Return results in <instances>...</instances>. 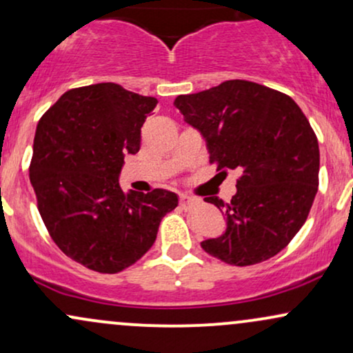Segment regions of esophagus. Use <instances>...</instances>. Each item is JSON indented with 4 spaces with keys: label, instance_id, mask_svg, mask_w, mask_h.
Here are the masks:
<instances>
[{
    "label": "esophagus",
    "instance_id": "1",
    "mask_svg": "<svg viewBox=\"0 0 353 353\" xmlns=\"http://www.w3.org/2000/svg\"><path fill=\"white\" fill-rule=\"evenodd\" d=\"M194 202H195V199L189 197L188 194H182L181 195V207H182V209H188V207L192 205Z\"/></svg>",
    "mask_w": 353,
    "mask_h": 353
}]
</instances>
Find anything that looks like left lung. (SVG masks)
Listing matches in <instances>:
<instances>
[{
    "mask_svg": "<svg viewBox=\"0 0 353 353\" xmlns=\"http://www.w3.org/2000/svg\"><path fill=\"white\" fill-rule=\"evenodd\" d=\"M205 139L219 171L236 169V194L217 195L227 228L202 248L228 265H256L278 254L301 230L319 185V143L294 100L248 82L227 80L174 100Z\"/></svg>",
    "mask_w": 353,
    "mask_h": 353,
    "instance_id": "8db88e82",
    "label": "left lung"
}]
</instances>
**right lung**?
Returning a JSON list of instances; mask_svg holds the SVG:
<instances>
[{
	"label": "right lung",
	"mask_w": 353,
	"mask_h": 353,
	"mask_svg": "<svg viewBox=\"0 0 353 353\" xmlns=\"http://www.w3.org/2000/svg\"><path fill=\"white\" fill-rule=\"evenodd\" d=\"M158 100L117 83L72 88L37 125L29 179L55 245L99 273H118L154 243L161 220L179 203L154 189L123 192L120 172L136 154Z\"/></svg>",
	"instance_id": "obj_1"
}]
</instances>
